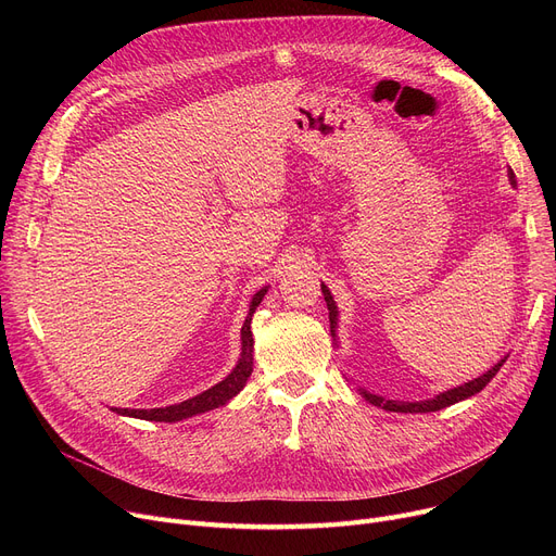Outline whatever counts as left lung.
<instances>
[{"instance_id":"left-lung-1","label":"left lung","mask_w":556,"mask_h":556,"mask_svg":"<svg viewBox=\"0 0 556 556\" xmlns=\"http://www.w3.org/2000/svg\"><path fill=\"white\" fill-rule=\"evenodd\" d=\"M507 175H509V182L516 187V175H514L511 168L507 170ZM323 293H325V302H327V308H329L331 336L336 338V329H338V306H336V302H333V298H331V290H329L325 283H323ZM505 361H507V356L501 358L498 363H495L486 374L473 378V381L464 383V386H457V388H453V390H446V392L437 394V396H432V399H426V401H390V399H383V396H378V394H371V392H367V390H361V394H363L371 405L383 407V410H388V413H437V410H442V407H448V405H453V403H457V401L469 399V396L478 394L482 388H486L491 378L501 371V367H503Z\"/></svg>"}]
</instances>
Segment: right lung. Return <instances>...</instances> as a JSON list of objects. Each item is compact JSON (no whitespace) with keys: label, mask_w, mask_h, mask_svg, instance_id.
<instances>
[{"label":"right lung","mask_w":556,"mask_h":556,"mask_svg":"<svg viewBox=\"0 0 556 556\" xmlns=\"http://www.w3.org/2000/svg\"><path fill=\"white\" fill-rule=\"evenodd\" d=\"M268 293V286H263L258 293L252 298L250 302V311H248V317L243 323V329H241V358L237 363V367L231 369V374H227L220 383H216L214 388L204 390L202 394L193 396V399H187L182 403H175V405H166V407H151V410H128V407H112V410L116 415H124V417H135V419H146V421H164V424H175V421H182V419H189V417H195V415H202L207 410H214V407L218 405H225L229 399L237 396L245 381L252 374V352H254V340H252V331H250V325H252V315L256 311V306L261 304V300L266 298Z\"/></svg>","instance_id":"1"}]
</instances>
